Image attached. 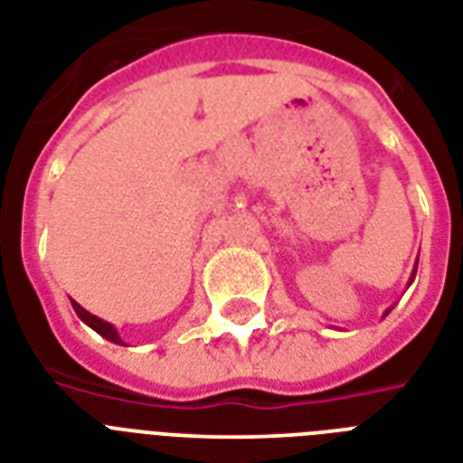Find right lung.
I'll return each mask as SVG.
<instances>
[{"label":"right lung","instance_id":"obj_1","mask_svg":"<svg viewBox=\"0 0 463 463\" xmlns=\"http://www.w3.org/2000/svg\"><path fill=\"white\" fill-rule=\"evenodd\" d=\"M71 305H74L76 315L81 317V322L89 324L90 329H96L98 334H100V336L108 338V341H112V344H122V341H119V336H118V329H115L112 324L103 322V319H98L96 315H90V312H86V309H83L79 303H74V300H71Z\"/></svg>","mask_w":463,"mask_h":463}]
</instances>
